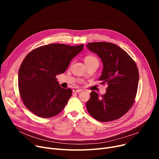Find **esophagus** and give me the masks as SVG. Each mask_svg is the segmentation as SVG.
<instances>
[{"label": "esophagus", "mask_w": 159, "mask_h": 159, "mask_svg": "<svg viewBox=\"0 0 159 159\" xmlns=\"http://www.w3.org/2000/svg\"><path fill=\"white\" fill-rule=\"evenodd\" d=\"M82 91V90L81 89H79L78 88H73V91L75 93H80Z\"/></svg>", "instance_id": "esophagus-1"}]
</instances>
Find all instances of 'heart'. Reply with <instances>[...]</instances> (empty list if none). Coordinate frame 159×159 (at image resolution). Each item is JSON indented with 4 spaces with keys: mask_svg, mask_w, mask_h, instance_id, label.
Instances as JSON below:
<instances>
[{
    "mask_svg": "<svg viewBox=\"0 0 159 159\" xmlns=\"http://www.w3.org/2000/svg\"><path fill=\"white\" fill-rule=\"evenodd\" d=\"M84 62L86 64V66H88L89 64H93V63H98V61L97 58L96 57L93 56V55H88V56H86L84 57Z\"/></svg>",
    "mask_w": 159,
    "mask_h": 159,
    "instance_id": "obj_1",
    "label": "heart"
}]
</instances>
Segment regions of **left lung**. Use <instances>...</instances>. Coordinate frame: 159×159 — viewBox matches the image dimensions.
I'll return each instance as SVG.
<instances>
[{
    "label": "left lung",
    "instance_id": "8db88e82",
    "mask_svg": "<svg viewBox=\"0 0 159 159\" xmlns=\"http://www.w3.org/2000/svg\"><path fill=\"white\" fill-rule=\"evenodd\" d=\"M86 46L101 58L104 67L99 80L107 84L106 93L101 97L91 91L86 102L88 111L100 122L118 119L135 102L139 78L137 66L124 49L112 43L97 42Z\"/></svg>",
    "mask_w": 159,
    "mask_h": 159
}]
</instances>
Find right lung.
Instances as JSON below:
<instances>
[{
  "mask_svg": "<svg viewBox=\"0 0 159 159\" xmlns=\"http://www.w3.org/2000/svg\"><path fill=\"white\" fill-rule=\"evenodd\" d=\"M84 45L50 44L32 50L19 71L18 86L24 104L42 118H50L64 109L72 95L61 87L57 75L64 73Z\"/></svg>",
  "mask_w": 159,
  "mask_h": 159,
  "instance_id": "obj_1",
  "label": "right lung"
}]
</instances>
